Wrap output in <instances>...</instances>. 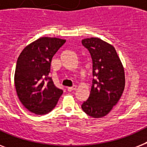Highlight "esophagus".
<instances>
[{
    "instance_id": "34e87169",
    "label": "esophagus",
    "mask_w": 147,
    "mask_h": 147,
    "mask_svg": "<svg viewBox=\"0 0 147 147\" xmlns=\"http://www.w3.org/2000/svg\"><path fill=\"white\" fill-rule=\"evenodd\" d=\"M76 85H73L72 87L67 88V90H68L69 92H72V91H74V90H76Z\"/></svg>"
}]
</instances>
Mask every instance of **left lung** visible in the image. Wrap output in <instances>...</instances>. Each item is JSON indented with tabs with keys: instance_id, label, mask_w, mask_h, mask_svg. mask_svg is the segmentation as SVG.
<instances>
[{
	"instance_id": "1",
	"label": "left lung",
	"mask_w": 147,
	"mask_h": 147,
	"mask_svg": "<svg viewBox=\"0 0 147 147\" xmlns=\"http://www.w3.org/2000/svg\"><path fill=\"white\" fill-rule=\"evenodd\" d=\"M82 43L92 59V85L90 95L82 105L88 116L107 115L118 102L125 86L123 65L112 45L99 38H87Z\"/></svg>"
}]
</instances>
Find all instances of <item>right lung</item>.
<instances>
[{
	"instance_id": "add662e5",
	"label": "right lung",
	"mask_w": 147,
	"mask_h": 147,
	"mask_svg": "<svg viewBox=\"0 0 147 147\" xmlns=\"http://www.w3.org/2000/svg\"><path fill=\"white\" fill-rule=\"evenodd\" d=\"M65 42L59 38H40L25 47L17 59L14 75L17 96L33 114L50 112L63 93L49 74L53 55Z\"/></svg>"
}]
</instances>
